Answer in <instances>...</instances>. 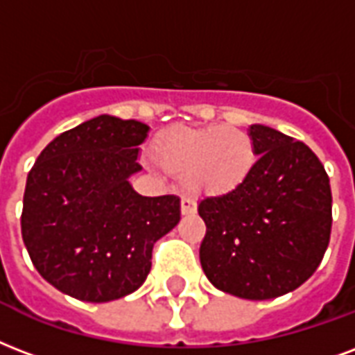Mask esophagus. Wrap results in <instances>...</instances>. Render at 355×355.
Masks as SVG:
<instances>
[{
  "label": "esophagus",
  "mask_w": 355,
  "mask_h": 355,
  "mask_svg": "<svg viewBox=\"0 0 355 355\" xmlns=\"http://www.w3.org/2000/svg\"><path fill=\"white\" fill-rule=\"evenodd\" d=\"M180 212L184 216H189V214H196L197 212V202L191 199V197H182L180 199Z\"/></svg>",
  "instance_id": "1"
}]
</instances>
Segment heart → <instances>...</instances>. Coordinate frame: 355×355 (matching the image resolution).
<instances>
[{"label":"heart","mask_w":355,"mask_h":355,"mask_svg":"<svg viewBox=\"0 0 355 355\" xmlns=\"http://www.w3.org/2000/svg\"><path fill=\"white\" fill-rule=\"evenodd\" d=\"M156 156L167 171L186 177L189 188L207 196L234 191L257 162L251 135L232 126L173 130L159 141Z\"/></svg>","instance_id":"heart-1"}]
</instances>
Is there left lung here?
I'll return each mask as SVG.
<instances>
[{"mask_svg": "<svg viewBox=\"0 0 355 355\" xmlns=\"http://www.w3.org/2000/svg\"><path fill=\"white\" fill-rule=\"evenodd\" d=\"M259 159L242 186L199 202L207 223L199 259L216 288L272 300L304 285L331 234L328 173L305 143L251 124Z\"/></svg>", "mask_w": 355, "mask_h": 355, "instance_id": "8db88e82", "label": "left lung"}]
</instances>
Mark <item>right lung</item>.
<instances>
[{"label":"right lung","mask_w":355,"mask_h":355,"mask_svg":"<svg viewBox=\"0 0 355 355\" xmlns=\"http://www.w3.org/2000/svg\"><path fill=\"white\" fill-rule=\"evenodd\" d=\"M148 126L98 115L58 135L27 175L21 238L42 277L63 294L104 304L145 283L153 248L180 221L177 196L143 197Z\"/></svg>","instance_id":"right-lung-1"}]
</instances>
